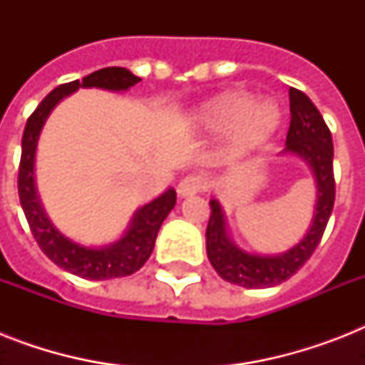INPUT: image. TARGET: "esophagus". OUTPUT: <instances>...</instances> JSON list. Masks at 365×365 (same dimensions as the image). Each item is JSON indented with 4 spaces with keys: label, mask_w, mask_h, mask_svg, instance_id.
<instances>
[{
    "label": "esophagus",
    "mask_w": 365,
    "mask_h": 365,
    "mask_svg": "<svg viewBox=\"0 0 365 365\" xmlns=\"http://www.w3.org/2000/svg\"><path fill=\"white\" fill-rule=\"evenodd\" d=\"M205 176H200V174H187V176L180 182V185H178V193L182 195V197H191V195L200 193V191H205Z\"/></svg>",
    "instance_id": "esophagus-1"
}]
</instances>
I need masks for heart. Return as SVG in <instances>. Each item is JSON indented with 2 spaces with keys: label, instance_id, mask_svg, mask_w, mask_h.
Wrapping results in <instances>:
<instances>
[{
  "label": "heart",
  "instance_id": "b5f03b06",
  "mask_svg": "<svg viewBox=\"0 0 365 365\" xmlns=\"http://www.w3.org/2000/svg\"><path fill=\"white\" fill-rule=\"evenodd\" d=\"M278 110L271 102H254L246 94L225 93L210 100L202 121L212 130H229L231 145L246 151L265 142L278 126Z\"/></svg>",
  "mask_w": 365,
  "mask_h": 365
}]
</instances>
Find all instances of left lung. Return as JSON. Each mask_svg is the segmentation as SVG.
I'll use <instances>...</instances> for the list:
<instances>
[{
    "instance_id": "obj_1",
    "label": "left lung",
    "mask_w": 365,
    "mask_h": 365,
    "mask_svg": "<svg viewBox=\"0 0 365 365\" xmlns=\"http://www.w3.org/2000/svg\"><path fill=\"white\" fill-rule=\"evenodd\" d=\"M289 113L292 117L284 151L305 159L317 176L318 185L317 214L305 239L282 255H254L242 252L225 233L220 202L210 200L212 212L206 227L208 259L223 280L244 288H271L294 277L314 254L334 210L335 178L331 132L311 98L294 87H289Z\"/></svg>"
}]
</instances>
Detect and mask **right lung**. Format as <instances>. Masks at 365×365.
Wrapping results in <instances>:
<instances>
[{
	"label": "right lung",
	"instance_id": "add662e5",
	"mask_svg": "<svg viewBox=\"0 0 365 365\" xmlns=\"http://www.w3.org/2000/svg\"><path fill=\"white\" fill-rule=\"evenodd\" d=\"M140 77L130 73L125 68H104V70L93 71L91 76L83 77V81H71L60 85L41 100L36 111L28 117L24 134H22V155H20L19 166V197L24 216L28 220L30 231L36 242L43 250V254L48 259L62 267L71 274L87 278V280H108V278L128 277L136 272L140 267L148 261L153 252L155 239L159 233L165 217L176 205V191L168 189L165 195L153 202L142 206L132 217V223L126 235L119 242L111 244L108 248H85L79 244L71 242L60 235L51 225L45 216L34 183V159H36V145L41 126L53 108L60 100L79 87H96L108 88V91H126L134 87Z\"/></svg>",
	"mask_w": 365,
	"mask_h": 365
}]
</instances>
